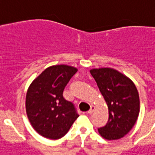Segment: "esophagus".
Returning a JSON list of instances; mask_svg holds the SVG:
<instances>
[{
    "label": "esophagus",
    "mask_w": 155,
    "mask_h": 155,
    "mask_svg": "<svg viewBox=\"0 0 155 155\" xmlns=\"http://www.w3.org/2000/svg\"><path fill=\"white\" fill-rule=\"evenodd\" d=\"M95 106H91L90 110L87 111V113H88V114H91L93 112H94V111H95Z\"/></svg>",
    "instance_id": "34e87169"
}]
</instances>
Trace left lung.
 Returning <instances> with one entry per match:
<instances>
[{"label":"left lung","instance_id":"8db88e82","mask_svg":"<svg viewBox=\"0 0 155 155\" xmlns=\"http://www.w3.org/2000/svg\"><path fill=\"white\" fill-rule=\"evenodd\" d=\"M107 104L109 118L107 124L98 129L107 140L123 138L134 127L140 110L138 90L128 77L109 68L90 71Z\"/></svg>","mask_w":155,"mask_h":155}]
</instances>
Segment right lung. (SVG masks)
<instances>
[{
	"mask_svg": "<svg viewBox=\"0 0 155 155\" xmlns=\"http://www.w3.org/2000/svg\"><path fill=\"white\" fill-rule=\"evenodd\" d=\"M76 71L77 68L65 64L49 67L28 89V118L34 130L45 138H62L79 117L74 104L63 96L64 87Z\"/></svg>",
	"mask_w": 155,
	"mask_h": 155,
	"instance_id": "1",
	"label": "right lung"
}]
</instances>
